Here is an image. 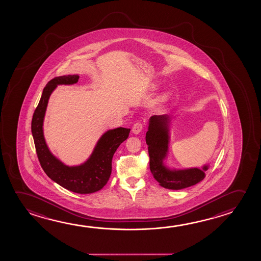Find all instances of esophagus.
Returning a JSON list of instances; mask_svg holds the SVG:
<instances>
[{
  "label": "esophagus",
  "instance_id": "34e87169",
  "mask_svg": "<svg viewBox=\"0 0 261 261\" xmlns=\"http://www.w3.org/2000/svg\"><path fill=\"white\" fill-rule=\"evenodd\" d=\"M142 128H143V124L141 122H136L135 124L133 125L132 132H133V134H136L137 135V134L141 133Z\"/></svg>",
  "mask_w": 261,
  "mask_h": 261
}]
</instances>
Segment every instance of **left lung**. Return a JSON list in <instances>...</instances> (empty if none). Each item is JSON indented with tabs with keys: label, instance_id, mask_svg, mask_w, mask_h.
I'll list each match as a JSON object with an SVG mask.
<instances>
[{
	"label": "left lung",
	"instance_id": "1",
	"mask_svg": "<svg viewBox=\"0 0 261 261\" xmlns=\"http://www.w3.org/2000/svg\"><path fill=\"white\" fill-rule=\"evenodd\" d=\"M170 117L154 115L150 117L149 129L146 133V143L149 155V169L161 186L169 190H182L196 185L205 178L208 165L202 169L190 168L170 170L164 165L170 142Z\"/></svg>",
	"mask_w": 261,
	"mask_h": 261
}]
</instances>
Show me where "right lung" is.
Segmentation results:
<instances>
[{
    "mask_svg": "<svg viewBox=\"0 0 261 261\" xmlns=\"http://www.w3.org/2000/svg\"><path fill=\"white\" fill-rule=\"evenodd\" d=\"M79 75L55 77L47 83L32 120V133L39 162L47 176L68 191L90 194L99 191L112 173V161L118 147L127 140L130 128L110 129L99 138L90 158L79 166H67L51 153L43 136V120L51 92L57 85L74 84Z\"/></svg>",
    "mask_w": 261,
    "mask_h": 261,
    "instance_id": "1",
    "label": "right lung"
}]
</instances>
